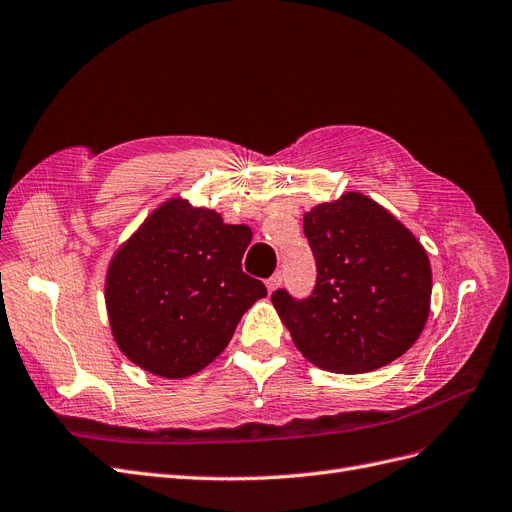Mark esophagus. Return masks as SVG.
<instances>
[{
	"label": "esophagus",
	"mask_w": 512,
	"mask_h": 512,
	"mask_svg": "<svg viewBox=\"0 0 512 512\" xmlns=\"http://www.w3.org/2000/svg\"><path fill=\"white\" fill-rule=\"evenodd\" d=\"M281 279H284V277H281V273H273V275L267 279V290H269V292L277 290V288L281 286Z\"/></svg>",
	"instance_id": "1"
}]
</instances>
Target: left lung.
Here are the masks:
<instances>
[{
    "mask_svg": "<svg viewBox=\"0 0 512 512\" xmlns=\"http://www.w3.org/2000/svg\"><path fill=\"white\" fill-rule=\"evenodd\" d=\"M317 281L309 298L271 301L301 354L330 373H370L400 358L424 330L432 269L424 245L362 192L320 203L303 218Z\"/></svg>",
    "mask_w": 512,
    "mask_h": 512,
    "instance_id": "obj_1",
    "label": "left lung"
}]
</instances>
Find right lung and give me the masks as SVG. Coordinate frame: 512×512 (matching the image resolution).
<instances>
[{
  "label": "right lung",
  "instance_id": "right-lung-1",
  "mask_svg": "<svg viewBox=\"0 0 512 512\" xmlns=\"http://www.w3.org/2000/svg\"><path fill=\"white\" fill-rule=\"evenodd\" d=\"M250 241V226L224 224L214 209L182 197L158 205L105 275V307L122 354L165 379L214 362L241 315L267 296L262 281L241 269Z\"/></svg>",
  "mask_w": 512,
  "mask_h": 512
}]
</instances>
